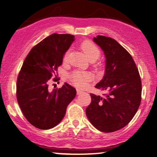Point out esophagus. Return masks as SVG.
I'll use <instances>...</instances> for the list:
<instances>
[{"label": "esophagus", "instance_id": "34e87169", "mask_svg": "<svg viewBox=\"0 0 157 157\" xmlns=\"http://www.w3.org/2000/svg\"><path fill=\"white\" fill-rule=\"evenodd\" d=\"M76 90H77V94H80V93H82V90H80V89L77 88Z\"/></svg>", "mask_w": 157, "mask_h": 157}]
</instances>
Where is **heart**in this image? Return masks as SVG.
<instances>
[{
	"label": "heart",
	"instance_id": "b5f03b06",
	"mask_svg": "<svg viewBox=\"0 0 157 157\" xmlns=\"http://www.w3.org/2000/svg\"><path fill=\"white\" fill-rule=\"evenodd\" d=\"M80 48L90 61H96L100 57L101 51L92 41L88 40H84L80 44ZM69 53V51H67L65 53L64 59H63L64 62L68 60ZM70 78L75 86L78 87V88H85V86L88 85V82L92 80V75L88 73L75 71L70 75Z\"/></svg>",
	"mask_w": 157,
	"mask_h": 157
}]
</instances>
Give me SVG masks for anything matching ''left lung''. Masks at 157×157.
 I'll list each match as a JSON object with an SVG mask.
<instances>
[{
  "label": "left lung",
  "instance_id": "left-lung-1",
  "mask_svg": "<svg viewBox=\"0 0 157 157\" xmlns=\"http://www.w3.org/2000/svg\"><path fill=\"white\" fill-rule=\"evenodd\" d=\"M93 41L106 57V70L96 88L105 90L104 96L91 93L87 117L100 131L112 132L126 126L136 114L141 101V80L136 63L114 39L98 35Z\"/></svg>",
  "mask_w": 157,
  "mask_h": 157
}]
</instances>
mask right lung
<instances>
[{
  "label": "right lung",
  "mask_w": 157,
  "mask_h": 157,
  "mask_svg": "<svg viewBox=\"0 0 157 157\" xmlns=\"http://www.w3.org/2000/svg\"><path fill=\"white\" fill-rule=\"evenodd\" d=\"M74 37L51 35L35 45L24 61L17 78V98L24 116L35 128L48 130L56 126L76 96L75 88L67 82L60 88L48 90L49 80L53 74L57 75Z\"/></svg>",
  "instance_id": "add662e5"
}]
</instances>
